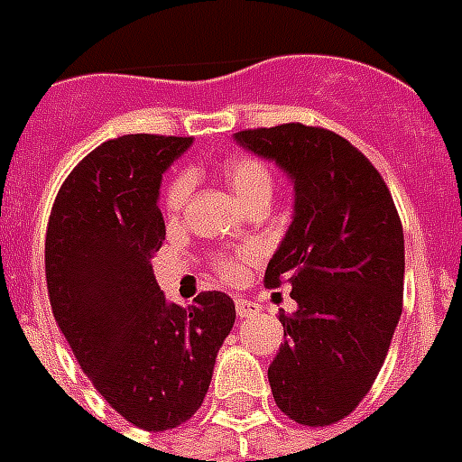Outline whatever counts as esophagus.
I'll return each instance as SVG.
<instances>
[{"label":"esophagus","mask_w":462,"mask_h":462,"mask_svg":"<svg viewBox=\"0 0 462 462\" xmlns=\"http://www.w3.org/2000/svg\"><path fill=\"white\" fill-rule=\"evenodd\" d=\"M235 310L239 317H252L259 312V305L254 300H246V298H235Z\"/></svg>","instance_id":"1"}]
</instances>
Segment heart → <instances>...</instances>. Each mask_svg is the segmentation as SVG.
Returning <instances> with one entry per match:
<instances>
[{"instance_id": "b5f03b06", "label": "heart", "mask_w": 462, "mask_h": 462, "mask_svg": "<svg viewBox=\"0 0 462 462\" xmlns=\"http://www.w3.org/2000/svg\"><path fill=\"white\" fill-rule=\"evenodd\" d=\"M223 179L230 186V191L239 199L242 206H254V203H269L273 193V174L262 160H256L252 154H232L223 162ZM193 179L191 174H176L169 186L164 189V210L169 216L181 213L191 196ZM254 256V249H239L235 254H220L213 262V269L225 281H237L242 276L245 263Z\"/></svg>"}]
</instances>
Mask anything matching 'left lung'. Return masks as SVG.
<instances>
[{"label": "left lung", "instance_id": "obj_1", "mask_svg": "<svg viewBox=\"0 0 462 462\" xmlns=\"http://www.w3.org/2000/svg\"><path fill=\"white\" fill-rule=\"evenodd\" d=\"M235 140L295 181L293 223L263 276L298 302L278 315L286 341L269 365L271 393L302 427H329L368 395L402 315L395 200L371 160L332 130L283 123Z\"/></svg>", "mask_w": 462, "mask_h": 462}]
</instances>
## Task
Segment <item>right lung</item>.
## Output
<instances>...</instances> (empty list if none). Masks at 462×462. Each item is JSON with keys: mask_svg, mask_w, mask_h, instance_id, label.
Instances as JSON below:
<instances>
[{"mask_svg": "<svg viewBox=\"0 0 462 462\" xmlns=\"http://www.w3.org/2000/svg\"><path fill=\"white\" fill-rule=\"evenodd\" d=\"M191 137L123 135L77 164L52 203L45 278L60 332L104 400L130 424L167 431L196 414L235 325V302L203 291L164 300L152 256L167 237L164 169Z\"/></svg>", "mask_w": 462, "mask_h": 462, "instance_id": "add662e5", "label": "right lung"}]
</instances>
